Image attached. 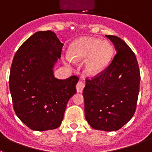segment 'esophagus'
Listing matches in <instances>:
<instances>
[{
	"mask_svg": "<svg viewBox=\"0 0 152 152\" xmlns=\"http://www.w3.org/2000/svg\"><path fill=\"white\" fill-rule=\"evenodd\" d=\"M84 86H85V84L82 82V81H79L76 84V90L78 93H81V92L83 90Z\"/></svg>",
	"mask_w": 152,
	"mask_h": 152,
	"instance_id": "obj_1",
	"label": "esophagus"
}]
</instances>
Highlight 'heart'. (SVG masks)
<instances>
[{
    "label": "heart",
    "mask_w": 152,
    "mask_h": 152,
    "mask_svg": "<svg viewBox=\"0 0 152 152\" xmlns=\"http://www.w3.org/2000/svg\"><path fill=\"white\" fill-rule=\"evenodd\" d=\"M70 56L75 60L86 58V69L90 75L103 72L111 61L113 47L107 41L100 42L94 38H81L70 47Z\"/></svg>",
    "instance_id": "b5f03b06"
}]
</instances>
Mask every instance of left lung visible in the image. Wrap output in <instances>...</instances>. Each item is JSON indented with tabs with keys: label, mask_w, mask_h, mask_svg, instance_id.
<instances>
[{
	"label": "left lung",
	"mask_w": 152,
	"mask_h": 152,
	"mask_svg": "<svg viewBox=\"0 0 152 152\" xmlns=\"http://www.w3.org/2000/svg\"><path fill=\"white\" fill-rule=\"evenodd\" d=\"M117 53L110 64L84 87V110L94 129L117 131L129 121L137 107L141 75L134 52L121 39L106 35Z\"/></svg>",
	"instance_id": "obj_1"
}]
</instances>
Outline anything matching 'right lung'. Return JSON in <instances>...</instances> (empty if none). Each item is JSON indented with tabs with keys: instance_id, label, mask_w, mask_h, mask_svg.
<instances>
[{
	"instance_id": "add662e5",
	"label": "right lung",
	"mask_w": 152,
	"mask_h": 152,
	"mask_svg": "<svg viewBox=\"0 0 152 152\" xmlns=\"http://www.w3.org/2000/svg\"><path fill=\"white\" fill-rule=\"evenodd\" d=\"M62 46L54 32L38 31L14 56L9 77L13 107L19 119L34 131L59 127L67 103L76 93L77 76L58 80L53 74Z\"/></svg>"
}]
</instances>
